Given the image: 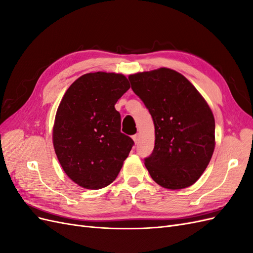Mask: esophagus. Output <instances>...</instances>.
Wrapping results in <instances>:
<instances>
[{
  "label": "esophagus",
  "mask_w": 253,
  "mask_h": 253,
  "mask_svg": "<svg viewBox=\"0 0 253 253\" xmlns=\"http://www.w3.org/2000/svg\"><path fill=\"white\" fill-rule=\"evenodd\" d=\"M133 140H134V142L135 143H137L139 141V134L137 133V134H135V135H133Z\"/></svg>",
  "instance_id": "obj_1"
}]
</instances>
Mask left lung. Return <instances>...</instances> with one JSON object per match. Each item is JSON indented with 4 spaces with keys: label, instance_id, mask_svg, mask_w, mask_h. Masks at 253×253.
Listing matches in <instances>:
<instances>
[{
    "label": "left lung",
    "instance_id": "8db88e82",
    "mask_svg": "<svg viewBox=\"0 0 253 253\" xmlns=\"http://www.w3.org/2000/svg\"><path fill=\"white\" fill-rule=\"evenodd\" d=\"M128 80L154 122V150L144 158L151 177L171 190L193 185L215 147V121L208 103L186 77L170 68L134 74Z\"/></svg>",
    "mask_w": 253,
    "mask_h": 253
}]
</instances>
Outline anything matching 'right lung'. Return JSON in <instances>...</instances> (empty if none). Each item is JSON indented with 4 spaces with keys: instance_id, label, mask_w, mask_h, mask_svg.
Returning <instances> with one entry per match:
<instances>
[{
    "instance_id": "1",
    "label": "right lung",
    "mask_w": 253,
    "mask_h": 253,
    "mask_svg": "<svg viewBox=\"0 0 253 253\" xmlns=\"http://www.w3.org/2000/svg\"><path fill=\"white\" fill-rule=\"evenodd\" d=\"M128 88L124 75L89 73L68 87L59 104L53 148L66 175L82 188L109 186L134 145L120 132L121 117L115 109Z\"/></svg>"
}]
</instances>
